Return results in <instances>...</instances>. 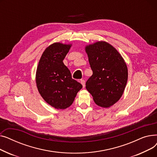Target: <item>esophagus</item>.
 <instances>
[{"label": "esophagus", "instance_id": "esophagus-1", "mask_svg": "<svg viewBox=\"0 0 157 157\" xmlns=\"http://www.w3.org/2000/svg\"><path fill=\"white\" fill-rule=\"evenodd\" d=\"M80 83H81V85H83V87L84 88L85 86V81L84 79H81L80 80Z\"/></svg>", "mask_w": 157, "mask_h": 157}]
</instances>
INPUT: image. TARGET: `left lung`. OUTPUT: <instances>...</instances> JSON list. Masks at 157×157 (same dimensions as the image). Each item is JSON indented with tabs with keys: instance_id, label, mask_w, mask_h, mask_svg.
Listing matches in <instances>:
<instances>
[{
	"instance_id": "1",
	"label": "left lung",
	"mask_w": 157,
	"mask_h": 157,
	"mask_svg": "<svg viewBox=\"0 0 157 157\" xmlns=\"http://www.w3.org/2000/svg\"><path fill=\"white\" fill-rule=\"evenodd\" d=\"M92 76L86 88L95 103L109 108L121 97L127 83V64L117 49L105 41H97L85 46Z\"/></svg>"
}]
</instances>
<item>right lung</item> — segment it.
<instances>
[{"label": "right lung", "mask_w": 157, "mask_h": 157, "mask_svg": "<svg viewBox=\"0 0 157 157\" xmlns=\"http://www.w3.org/2000/svg\"><path fill=\"white\" fill-rule=\"evenodd\" d=\"M71 44L54 43L48 46L39 61L36 82L43 99L57 109H65L73 103L83 86L72 78L63 60Z\"/></svg>", "instance_id": "1"}]
</instances>
